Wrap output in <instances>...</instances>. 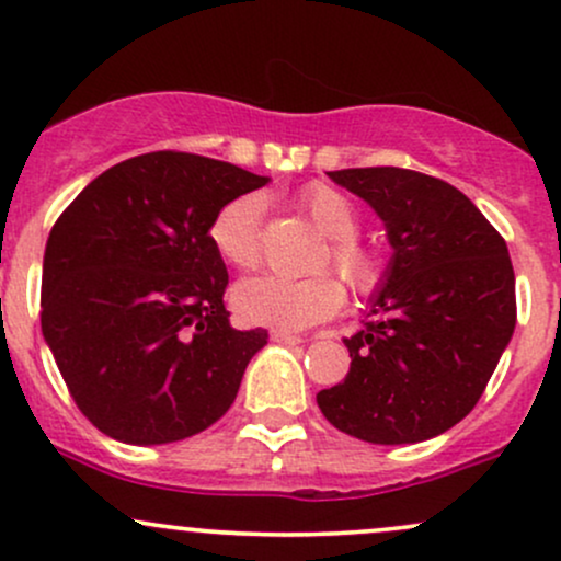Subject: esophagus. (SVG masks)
Listing matches in <instances>:
<instances>
[{
  "instance_id": "esophagus-1",
  "label": "esophagus",
  "mask_w": 561,
  "mask_h": 561,
  "mask_svg": "<svg viewBox=\"0 0 561 561\" xmlns=\"http://www.w3.org/2000/svg\"><path fill=\"white\" fill-rule=\"evenodd\" d=\"M272 340H274V343H279V345H300L302 343L300 334L287 332V330H274Z\"/></svg>"
}]
</instances>
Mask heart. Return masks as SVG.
Here are the masks:
<instances>
[{
  "instance_id": "b5f03b06",
  "label": "heart",
  "mask_w": 561,
  "mask_h": 561,
  "mask_svg": "<svg viewBox=\"0 0 561 561\" xmlns=\"http://www.w3.org/2000/svg\"><path fill=\"white\" fill-rule=\"evenodd\" d=\"M300 205L313 224L332 240V261L356 293H371L382 282L385 263L371 248L356 240L358 210L343 192L327 184H311L300 192ZM266 195L248 192L229 199L210 221V242L224 261L237 268H253L261 261V227ZM234 311L250 324L306 330L330 319L345 302V285L337 274L308 276L261 274L242 279L231 293Z\"/></svg>"
}]
</instances>
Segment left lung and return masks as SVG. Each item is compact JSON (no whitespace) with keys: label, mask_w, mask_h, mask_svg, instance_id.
<instances>
[{"label":"left lung","mask_w":561,"mask_h":561,"mask_svg":"<svg viewBox=\"0 0 561 561\" xmlns=\"http://www.w3.org/2000/svg\"><path fill=\"white\" fill-rule=\"evenodd\" d=\"M392 250L369 298L375 319L343 343L351 371L317 392L340 433L377 446L443 435L480 401L517 324L504 237L465 192L420 171L343 169Z\"/></svg>","instance_id":"8db88e82"}]
</instances>
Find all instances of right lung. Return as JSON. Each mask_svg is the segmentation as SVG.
<instances>
[{
	"label": "right lung",
	"instance_id": "add662e5",
	"mask_svg": "<svg viewBox=\"0 0 561 561\" xmlns=\"http://www.w3.org/2000/svg\"><path fill=\"white\" fill-rule=\"evenodd\" d=\"M272 179L190 152H147L81 190L49 231L42 334L100 433L163 446L221 420L266 330H234L210 221Z\"/></svg>",
	"mask_w": 561,
	"mask_h": 561
}]
</instances>
